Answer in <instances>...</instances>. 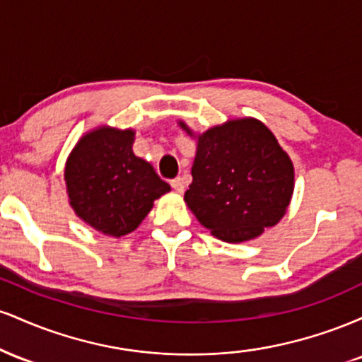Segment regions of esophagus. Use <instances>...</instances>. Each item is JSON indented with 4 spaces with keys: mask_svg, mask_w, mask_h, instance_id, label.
Masks as SVG:
<instances>
[{
    "mask_svg": "<svg viewBox=\"0 0 362 362\" xmlns=\"http://www.w3.org/2000/svg\"><path fill=\"white\" fill-rule=\"evenodd\" d=\"M170 184H172V187H173V190H175V192H178V194H182L185 190V185H184V180H182L180 177H177V178H173L172 182H170Z\"/></svg>",
    "mask_w": 362,
    "mask_h": 362,
    "instance_id": "esophagus-1",
    "label": "esophagus"
}]
</instances>
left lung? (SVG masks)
Masks as SVG:
<instances>
[{"instance_id": "1", "label": "left lung", "mask_w": 362, "mask_h": 362, "mask_svg": "<svg viewBox=\"0 0 362 362\" xmlns=\"http://www.w3.org/2000/svg\"><path fill=\"white\" fill-rule=\"evenodd\" d=\"M293 189V163L272 132L259 120L240 119L199 136L184 199L211 233L238 243L277 224Z\"/></svg>"}]
</instances>
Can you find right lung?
I'll list each match as a JSON object with an SVG mask.
<instances>
[{
	"mask_svg": "<svg viewBox=\"0 0 362 362\" xmlns=\"http://www.w3.org/2000/svg\"><path fill=\"white\" fill-rule=\"evenodd\" d=\"M134 131L100 127L83 136L64 170L69 202L85 223L110 236L134 231L170 185L132 153Z\"/></svg>",
	"mask_w": 362,
	"mask_h": 362,
	"instance_id": "right-lung-1",
	"label": "right lung"
}]
</instances>
